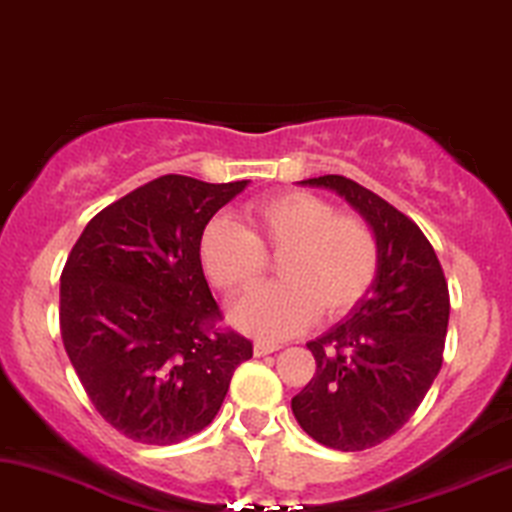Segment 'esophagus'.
I'll use <instances>...</instances> for the list:
<instances>
[{"label": "esophagus", "mask_w": 512, "mask_h": 512, "mask_svg": "<svg viewBox=\"0 0 512 512\" xmlns=\"http://www.w3.org/2000/svg\"><path fill=\"white\" fill-rule=\"evenodd\" d=\"M281 349V346L278 344H271V342H255V346H252V351H255V356H269V353H274V351H278Z\"/></svg>", "instance_id": "1"}]
</instances>
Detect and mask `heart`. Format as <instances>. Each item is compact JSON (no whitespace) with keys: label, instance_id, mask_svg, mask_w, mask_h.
Masks as SVG:
<instances>
[{"label":"heart","instance_id":"1","mask_svg":"<svg viewBox=\"0 0 512 512\" xmlns=\"http://www.w3.org/2000/svg\"><path fill=\"white\" fill-rule=\"evenodd\" d=\"M245 229L215 217L201 236V264L227 295L262 281L267 255L278 257L281 281L250 292L234 320L262 337H288L313 318L337 320L356 309L379 271L372 224L311 192H281L243 210Z\"/></svg>","mask_w":512,"mask_h":512}]
</instances>
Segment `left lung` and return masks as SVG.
I'll return each instance as SVG.
<instances>
[{
	"mask_svg": "<svg viewBox=\"0 0 512 512\" xmlns=\"http://www.w3.org/2000/svg\"><path fill=\"white\" fill-rule=\"evenodd\" d=\"M335 189L379 241V271L356 309L306 346L316 374L292 398L320 445L360 452L400 431L442 367L449 290L433 245L398 208L344 175L302 180Z\"/></svg>",
	"mask_w": 512,
	"mask_h": 512,
	"instance_id": "obj_1",
	"label": "left lung"
}]
</instances>
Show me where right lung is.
I'll return each instance as SVG.
<instances>
[{
  "instance_id": "obj_1",
  "label": "right lung",
  "mask_w": 512,
  "mask_h": 512,
  "mask_svg": "<svg viewBox=\"0 0 512 512\" xmlns=\"http://www.w3.org/2000/svg\"><path fill=\"white\" fill-rule=\"evenodd\" d=\"M248 180L161 175L102 208L60 276V337L100 417L142 445H175L220 412L252 342L220 327L201 236Z\"/></svg>"
}]
</instances>
